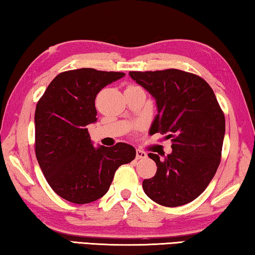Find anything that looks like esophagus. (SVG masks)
<instances>
[{"label":"esophagus","mask_w":255,"mask_h":255,"mask_svg":"<svg viewBox=\"0 0 255 255\" xmlns=\"http://www.w3.org/2000/svg\"><path fill=\"white\" fill-rule=\"evenodd\" d=\"M146 156H147V154L144 151H142V149H137L136 151V159L137 160L146 159Z\"/></svg>","instance_id":"34e87169"}]
</instances>
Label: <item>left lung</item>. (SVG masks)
<instances>
[{"instance_id": "1", "label": "left lung", "mask_w": 255, "mask_h": 255, "mask_svg": "<svg viewBox=\"0 0 255 255\" xmlns=\"http://www.w3.org/2000/svg\"><path fill=\"white\" fill-rule=\"evenodd\" d=\"M129 76L155 100L149 134H165L172 142L170 154H148L157 169L143 181L144 192L164 207L187 204L208 187L220 163L225 116L215 93L201 77L178 69Z\"/></svg>"}]
</instances>
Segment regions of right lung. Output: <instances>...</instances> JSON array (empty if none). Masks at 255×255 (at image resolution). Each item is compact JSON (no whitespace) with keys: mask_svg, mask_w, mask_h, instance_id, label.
Wrapping results in <instances>:
<instances>
[{"mask_svg":"<svg viewBox=\"0 0 255 255\" xmlns=\"http://www.w3.org/2000/svg\"><path fill=\"white\" fill-rule=\"evenodd\" d=\"M124 76L93 68L61 72L36 106V157L48 185L64 200L86 204L101 199L117 169L135 159L136 149L126 143L95 147L87 129L98 120V93Z\"/></svg>","mask_w":255,"mask_h":255,"instance_id":"add662e5","label":"right lung"}]
</instances>
